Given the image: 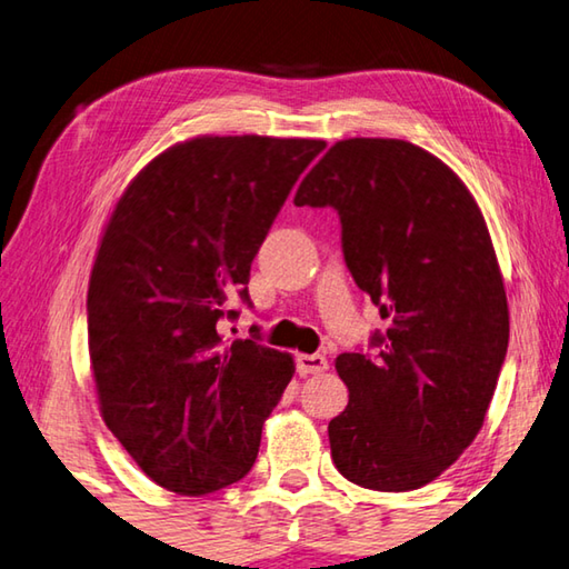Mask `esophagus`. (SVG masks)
Listing matches in <instances>:
<instances>
[{"mask_svg":"<svg viewBox=\"0 0 569 569\" xmlns=\"http://www.w3.org/2000/svg\"><path fill=\"white\" fill-rule=\"evenodd\" d=\"M296 369L301 377H308V373H321L329 369V359L321 353H298L296 356Z\"/></svg>","mask_w":569,"mask_h":569,"instance_id":"1","label":"esophagus"}]
</instances>
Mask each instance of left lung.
I'll use <instances>...</instances> for the list:
<instances>
[{
  "mask_svg": "<svg viewBox=\"0 0 569 569\" xmlns=\"http://www.w3.org/2000/svg\"><path fill=\"white\" fill-rule=\"evenodd\" d=\"M296 206H331L343 261L379 306L373 353H341L349 407L329 423L336 469L377 492L437 479L475 441L509 343L502 273L465 182L407 140H341Z\"/></svg>",
  "mask_w": 569,
  "mask_h": 569,
  "instance_id": "1",
  "label": "left lung"
}]
</instances>
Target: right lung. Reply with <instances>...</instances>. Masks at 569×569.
<instances>
[{
	"label": "right lung",
	"mask_w": 569,
	"mask_h": 569,
	"mask_svg": "<svg viewBox=\"0 0 569 569\" xmlns=\"http://www.w3.org/2000/svg\"><path fill=\"white\" fill-rule=\"evenodd\" d=\"M323 140L192 138L138 172L114 206L88 291L100 411L156 485L200 497L243 479L293 359L223 341L230 301Z\"/></svg>",
	"instance_id": "1"
}]
</instances>
